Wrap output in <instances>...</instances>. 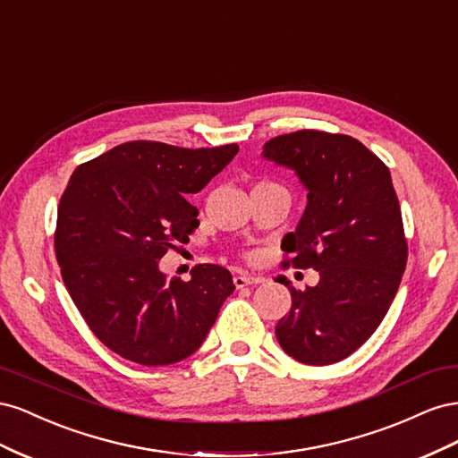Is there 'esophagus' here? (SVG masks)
Segmentation results:
<instances>
[{
    "instance_id": "esophagus-1",
    "label": "esophagus",
    "mask_w": 458,
    "mask_h": 458,
    "mask_svg": "<svg viewBox=\"0 0 458 458\" xmlns=\"http://www.w3.org/2000/svg\"><path fill=\"white\" fill-rule=\"evenodd\" d=\"M233 283H234V286H237V288H244V286L261 283V279H259V276H250V275H246V273H237V275L233 276Z\"/></svg>"
}]
</instances>
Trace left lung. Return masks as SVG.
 Instances as JSON below:
<instances>
[{"label":"left lung","instance_id":"left-lung-1","mask_svg":"<svg viewBox=\"0 0 458 458\" xmlns=\"http://www.w3.org/2000/svg\"><path fill=\"white\" fill-rule=\"evenodd\" d=\"M263 157L293 168L308 189L296 231L284 234L283 266L318 271L296 290L275 327L281 348L303 365H332L372 336L407 266V239L387 165L344 133L300 130L273 137Z\"/></svg>","mask_w":458,"mask_h":458}]
</instances>
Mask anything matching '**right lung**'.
<instances>
[{
  "mask_svg": "<svg viewBox=\"0 0 458 458\" xmlns=\"http://www.w3.org/2000/svg\"><path fill=\"white\" fill-rule=\"evenodd\" d=\"M237 152V143L130 141L80 164L68 182L55 229L63 281L93 335L128 361H183L233 294L225 267L200 263L191 281H168L158 259L199 227L187 195L202 191Z\"/></svg>",
  "mask_w": 458,
  "mask_h": 458,
  "instance_id": "add662e5",
  "label": "right lung"
}]
</instances>
